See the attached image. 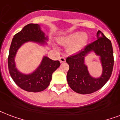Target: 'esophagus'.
<instances>
[{
    "label": "esophagus",
    "instance_id": "1",
    "mask_svg": "<svg viewBox=\"0 0 120 120\" xmlns=\"http://www.w3.org/2000/svg\"><path fill=\"white\" fill-rule=\"evenodd\" d=\"M59 60H60V63H64V62H65V58H64V57H60L59 58Z\"/></svg>",
    "mask_w": 120,
    "mask_h": 120
}]
</instances>
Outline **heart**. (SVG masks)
<instances>
[{
	"label": "heart",
	"mask_w": 120,
	"mask_h": 120,
	"mask_svg": "<svg viewBox=\"0 0 120 120\" xmlns=\"http://www.w3.org/2000/svg\"><path fill=\"white\" fill-rule=\"evenodd\" d=\"M88 35L86 33L75 32L60 38L58 42L62 45H68L67 48L68 53L74 54L79 53L84 48L88 42Z\"/></svg>",
	"instance_id": "obj_1"
}]
</instances>
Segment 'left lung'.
<instances>
[{
  "mask_svg": "<svg viewBox=\"0 0 120 120\" xmlns=\"http://www.w3.org/2000/svg\"><path fill=\"white\" fill-rule=\"evenodd\" d=\"M98 40L87 45L79 53L67 57L69 70L67 80L69 86L75 93L81 94H91L100 89L109 79L114 65L111 42L100 31L97 33ZM90 52H94L100 58L103 72L99 78L91 76L85 64V57Z\"/></svg>",
  "mask_w": 120,
  "mask_h": 120,
  "instance_id": "left-lung-1",
  "label": "left lung"
}]
</instances>
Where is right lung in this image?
I'll return each instance as SVG.
<instances>
[{
	"label": "right lung",
	"mask_w": 120,
	"mask_h": 120,
	"mask_svg": "<svg viewBox=\"0 0 120 120\" xmlns=\"http://www.w3.org/2000/svg\"><path fill=\"white\" fill-rule=\"evenodd\" d=\"M48 40V36H45L38 24H29L14 36L9 50L8 67L12 79L22 89L33 93L43 91L50 84L52 74L60 67L58 60L54 61L47 56H43L39 67L29 74L21 73L15 67V55L23 44L31 41L45 45Z\"/></svg>",
	"instance_id": "add662e5"
}]
</instances>
